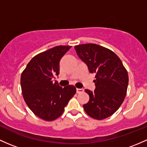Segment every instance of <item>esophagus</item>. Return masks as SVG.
<instances>
[{"instance_id":"esophagus-1","label":"esophagus","mask_w":147,"mask_h":147,"mask_svg":"<svg viewBox=\"0 0 147 147\" xmlns=\"http://www.w3.org/2000/svg\"><path fill=\"white\" fill-rule=\"evenodd\" d=\"M84 91V90L83 88H77V93H83Z\"/></svg>"}]
</instances>
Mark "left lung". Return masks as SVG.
<instances>
[{
  "label": "left lung",
  "instance_id": "8db88e82",
  "mask_svg": "<svg viewBox=\"0 0 147 147\" xmlns=\"http://www.w3.org/2000/svg\"><path fill=\"white\" fill-rule=\"evenodd\" d=\"M77 56L96 73L94 91L86 89L89 101L84 105L85 112L92 118L102 120L112 116L125 99L128 75L118 56L112 51L96 44L75 47Z\"/></svg>",
  "mask_w": 147,
  "mask_h": 147
}]
</instances>
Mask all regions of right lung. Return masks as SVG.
<instances>
[{"mask_svg":"<svg viewBox=\"0 0 147 147\" xmlns=\"http://www.w3.org/2000/svg\"><path fill=\"white\" fill-rule=\"evenodd\" d=\"M70 46H56L38 54L28 63L21 76V86L26 103L37 117L55 120L76 93V88H64L54 80L59 76V62Z\"/></svg>","mask_w":147,"mask_h":147,"instance_id":"add662e5","label":"right lung"}]
</instances>
